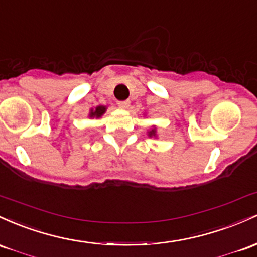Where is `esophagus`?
<instances>
[{
    "label": "esophagus",
    "instance_id": "1",
    "mask_svg": "<svg viewBox=\"0 0 257 257\" xmlns=\"http://www.w3.org/2000/svg\"><path fill=\"white\" fill-rule=\"evenodd\" d=\"M117 105L120 106V108H123V109H127L130 106V100L126 99V100H119L117 102Z\"/></svg>",
    "mask_w": 257,
    "mask_h": 257
}]
</instances>
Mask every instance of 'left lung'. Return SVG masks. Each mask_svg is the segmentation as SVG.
<instances>
[{
	"instance_id": "8db88e82",
	"label": "left lung",
	"mask_w": 257,
	"mask_h": 257,
	"mask_svg": "<svg viewBox=\"0 0 257 257\" xmlns=\"http://www.w3.org/2000/svg\"><path fill=\"white\" fill-rule=\"evenodd\" d=\"M153 135H154V136H155V130H152V131L149 132V136H153Z\"/></svg>"
}]
</instances>
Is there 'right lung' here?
<instances>
[{"mask_svg": "<svg viewBox=\"0 0 257 257\" xmlns=\"http://www.w3.org/2000/svg\"><path fill=\"white\" fill-rule=\"evenodd\" d=\"M104 111H105V106L99 105V106H97L96 110H92V111H91L90 116H91V117H94V116L99 117V116H102L103 114H104Z\"/></svg>", "mask_w": 257, "mask_h": 257, "instance_id": "right-lung-1", "label": "right lung"}]
</instances>
